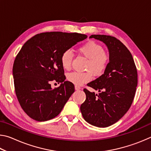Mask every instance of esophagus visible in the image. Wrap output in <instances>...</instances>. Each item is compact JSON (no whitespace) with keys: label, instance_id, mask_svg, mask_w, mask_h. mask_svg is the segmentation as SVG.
I'll use <instances>...</instances> for the list:
<instances>
[{"label":"esophagus","instance_id":"esophagus-1","mask_svg":"<svg viewBox=\"0 0 151 151\" xmlns=\"http://www.w3.org/2000/svg\"><path fill=\"white\" fill-rule=\"evenodd\" d=\"M75 88L76 91H78V90H80V89H81V87H80V86H77V85H75Z\"/></svg>","mask_w":151,"mask_h":151}]
</instances>
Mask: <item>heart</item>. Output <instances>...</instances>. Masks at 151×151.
Wrapping results in <instances>:
<instances>
[{
  "label": "heart",
  "mask_w": 151,
  "mask_h": 151,
  "mask_svg": "<svg viewBox=\"0 0 151 151\" xmlns=\"http://www.w3.org/2000/svg\"><path fill=\"white\" fill-rule=\"evenodd\" d=\"M78 51L88 58L86 65V72H73L67 75V79L74 85L80 86L88 83L92 79V75L99 76L105 72L109 65L110 57L104 51L103 46L94 41H88L78 48ZM73 60L70 50L64 52L60 57V63L65 70H69Z\"/></svg>",
  "instance_id": "obj_1"
}]
</instances>
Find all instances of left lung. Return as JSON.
I'll return each mask as SVG.
<instances>
[{
	"mask_svg": "<svg viewBox=\"0 0 151 151\" xmlns=\"http://www.w3.org/2000/svg\"><path fill=\"white\" fill-rule=\"evenodd\" d=\"M89 38L106 45L110 62L103 75L87 84L100 93L84 89L86 100L80 109L89 124L107 127L121 119L131 107L137 86V70L131 53L115 37L93 35Z\"/></svg>",
	"mask_w": 151,
	"mask_h": 151,
	"instance_id": "obj_1",
	"label": "left lung"
}]
</instances>
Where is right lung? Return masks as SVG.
<instances>
[{
	"label": "right lung",
	"instance_id": "right-lung-1",
	"mask_svg": "<svg viewBox=\"0 0 151 151\" xmlns=\"http://www.w3.org/2000/svg\"><path fill=\"white\" fill-rule=\"evenodd\" d=\"M86 38L76 32H43L22 46L14 60L12 75L18 101L30 118L47 121L62 111L75 86L65 81L61 55ZM52 80L61 83L58 88L51 87Z\"/></svg>",
	"mask_w": 151,
	"mask_h": 151
}]
</instances>
